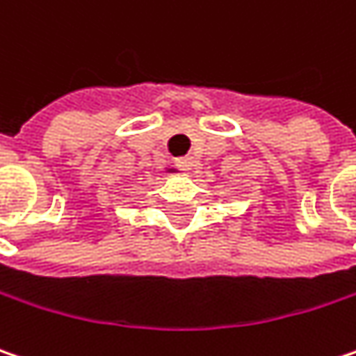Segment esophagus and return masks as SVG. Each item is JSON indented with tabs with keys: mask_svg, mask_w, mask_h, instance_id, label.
<instances>
[{
	"mask_svg": "<svg viewBox=\"0 0 356 356\" xmlns=\"http://www.w3.org/2000/svg\"><path fill=\"white\" fill-rule=\"evenodd\" d=\"M181 167H183L185 171H189L191 175H197V173H201V169H203L201 161H197V157H193V155L181 159Z\"/></svg>",
	"mask_w": 356,
	"mask_h": 356,
	"instance_id": "34e87169",
	"label": "esophagus"
}]
</instances>
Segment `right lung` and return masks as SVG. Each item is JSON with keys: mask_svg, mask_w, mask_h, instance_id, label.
Here are the masks:
<instances>
[{"mask_svg": "<svg viewBox=\"0 0 356 356\" xmlns=\"http://www.w3.org/2000/svg\"><path fill=\"white\" fill-rule=\"evenodd\" d=\"M169 173H175V169H169Z\"/></svg>", "mask_w": 356, "mask_h": 356, "instance_id": "add662e5", "label": "right lung"}]
</instances>
